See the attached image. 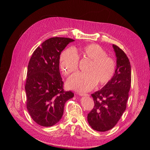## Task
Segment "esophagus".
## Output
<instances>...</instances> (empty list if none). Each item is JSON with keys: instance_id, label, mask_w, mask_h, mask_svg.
<instances>
[{"instance_id": "obj_1", "label": "esophagus", "mask_w": 150, "mask_h": 150, "mask_svg": "<svg viewBox=\"0 0 150 150\" xmlns=\"http://www.w3.org/2000/svg\"><path fill=\"white\" fill-rule=\"evenodd\" d=\"M79 95H80L81 96H88L89 95H88V94H84V93H78Z\"/></svg>"}]
</instances>
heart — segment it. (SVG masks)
Masks as SVG:
<instances>
[{
    "instance_id": "obj_1",
    "label": "heart",
    "mask_w": 150,
    "mask_h": 150,
    "mask_svg": "<svg viewBox=\"0 0 150 150\" xmlns=\"http://www.w3.org/2000/svg\"><path fill=\"white\" fill-rule=\"evenodd\" d=\"M83 56L92 60L88 73H77L69 77L67 85L71 89L80 92L92 90L99 81L105 85L115 75L116 62L113 58L108 56L106 50L100 45L91 44L82 49ZM79 55L74 47H69L62 52L60 57V68L63 75H68L78 69Z\"/></svg>"
}]
</instances>
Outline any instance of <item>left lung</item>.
Segmentation results:
<instances>
[{
  "label": "left lung",
  "mask_w": 150,
  "mask_h": 150,
  "mask_svg": "<svg viewBox=\"0 0 150 150\" xmlns=\"http://www.w3.org/2000/svg\"><path fill=\"white\" fill-rule=\"evenodd\" d=\"M116 57L115 75L100 90L91 95L95 106L87 116L93 130L106 132L115 127L125 111L131 86V66L128 57L112 45Z\"/></svg>",
  "instance_id": "obj_1"
}]
</instances>
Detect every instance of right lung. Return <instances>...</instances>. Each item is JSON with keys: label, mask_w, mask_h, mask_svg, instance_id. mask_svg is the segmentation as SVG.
Instances as JSON below:
<instances>
[{"label": "right lung", "mask_w": 150, "mask_h": 150, "mask_svg": "<svg viewBox=\"0 0 150 150\" xmlns=\"http://www.w3.org/2000/svg\"><path fill=\"white\" fill-rule=\"evenodd\" d=\"M75 40L55 37L45 40L33 53L28 66L25 90L30 116L45 127L55 125L62 118L65 103L74 96L64 91L59 72L61 52Z\"/></svg>", "instance_id": "right-lung-1"}]
</instances>
